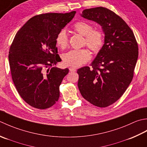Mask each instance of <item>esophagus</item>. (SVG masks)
I'll use <instances>...</instances> for the list:
<instances>
[{
  "label": "esophagus",
  "mask_w": 147,
  "mask_h": 147,
  "mask_svg": "<svg viewBox=\"0 0 147 147\" xmlns=\"http://www.w3.org/2000/svg\"><path fill=\"white\" fill-rule=\"evenodd\" d=\"M69 70H70V71H76L77 70V69H76V68H71V67H70L69 68Z\"/></svg>",
  "instance_id": "1"
}]
</instances>
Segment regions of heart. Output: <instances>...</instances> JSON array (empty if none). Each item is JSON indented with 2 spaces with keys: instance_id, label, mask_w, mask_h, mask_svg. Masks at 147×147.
<instances>
[{
  "instance_id": "1",
  "label": "heart",
  "mask_w": 147,
  "mask_h": 147,
  "mask_svg": "<svg viewBox=\"0 0 147 147\" xmlns=\"http://www.w3.org/2000/svg\"><path fill=\"white\" fill-rule=\"evenodd\" d=\"M74 31L84 36V44H86L93 52H98L102 47L104 37L100 30H93V26L86 22H78L72 26ZM68 38L67 32L62 29L58 32L56 37V44L61 49H65L68 46ZM63 64L67 67H79L85 64L91 58V55L86 49L71 50L65 53L62 56Z\"/></svg>"
}]
</instances>
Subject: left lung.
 Returning a JSON list of instances; mask_svg holds the SVG:
<instances>
[{
    "label": "left lung",
    "instance_id": "1",
    "mask_svg": "<svg viewBox=\"0 0 147 147\" xmlns=\"http://www.w3.org/2000/svg\"><path fill=\"white\" fill-rule=\"evenodd\" d=\"M80 16L99 24L105 38L91 67L77 70L78 88L89 103L106 107L122 96L133 79L138 57V44L126 23L105 7L87 9Z\"/></svg>",
    "mask_w": 147,
    "mask_h": 147
}]
</instances>
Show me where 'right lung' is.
<instances>
[{
  "mask_svg": "<svg viewBox=\"0 0 147 147\" xmlns=\"http://www.w3.org/2000/svg\"><path fill=\"white\" fill-rule=\"evenodd\" d=\"M76 13L32 17L17 32L11 44L9 61L14 84L23 100L36 109H47L58 100L59 87L69 70L50 67L61 61L56 35Z\"/></svg>",
  "mask_w": 147,
  "mask_h": 147,
  "instance_id": "obj_1",
  "label": "right lung"
}]
</instances>
